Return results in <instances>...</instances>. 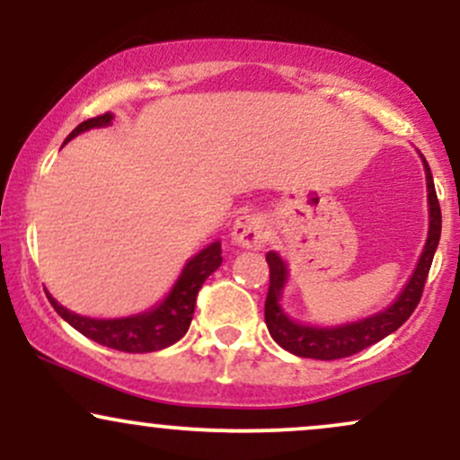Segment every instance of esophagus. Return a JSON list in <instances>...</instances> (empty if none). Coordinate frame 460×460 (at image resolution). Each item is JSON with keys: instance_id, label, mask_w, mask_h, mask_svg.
Wrapping results in <instances>:
<instances>
[{"instance_id": "obj_1", "label": "esophagus", "mask_w": 460, "mask_h": 460, "mask_svg": "<svg viewBox=\"0 0 460 460\" xmlns=\"http://www.w3.org/2000/svg\"><path fill=\"white\" fill-rule=\"evenodd\" d=\"M268 235H270V229H268L266 218H261L260 214L240 216L234 223V229H231V240L237 246L251 248V251H257V248L266 244Z\"/></svg>"}]
</instances>
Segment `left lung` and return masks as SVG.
Instances as JSON below:
<instances>
[{
    "label": "left lung",
    "instance_id": "left-lung-1",
    "mask_svg": "<svg viewBox=\"0 0 460 460\" xmlns=\"http://www.w3.org/2000/svg\"><path fill=\"white\" fill-rule=\"evenodd\" d=\"M424 160V157H421ZM426 171V188H429V237L426 246L421 251L420 261H417L413 277L404 285L400 296L394 305H389L385 311L369 315L358 322L340 326H309L294 322L281 309V294L285 283H288V266L277 252L270 251L266 255L268 266H270V288L266 296V326L270 331L272 340L288 352L305 358H320V361H332V358H344L357 355L363 348L376 344L398 331L406 320L411 318L417 303H420L421 292H424L426 277H429L432 257H435L437 244L441 237V208L439 199L435 192V181L429 162L424 160Z\"/></svg>",
    "mask_w": 460,
    "mask_h": 460
}]
</instances>
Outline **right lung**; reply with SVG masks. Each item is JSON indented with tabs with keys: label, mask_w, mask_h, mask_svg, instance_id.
<instances>
[{
	"label": "right lung",
	"mask_w": 460,
	"mask_h": 460,
	"mask_svg": "<svg viewBox=\"0 0 460 460\" xmlns=\"http://www.w3.org/2000/svg\"><path fill=\"white\" fill-rule=\"evenodd\" d=\"M112 114L105 112L102 116L84 120L66 136L65 142L73 140L82 131L105 128V125L112 123ZM220 263H223V248H220V242H212V244L197 252L186 263V268L179 274L177 283L172 285L171 294L155 309H149L138 315H129V318H86V315H77L62 307L49 292H47V298H49L51 307L58 311L62 320H66L73 329L86 335L88 340L97 341V344L123 352H155L162 350V348L172 346L186 335L190 322H192L200 285L205 283L209 274L218 270Z\"/></svg>",
	"instance_id": "add662e5"
}]
</instances>
